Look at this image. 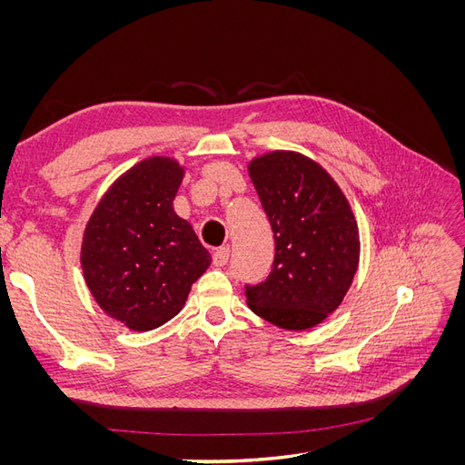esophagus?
I'll list each match as a JSON object with an SVG mask.
<instances>
[{"instance_id":"34e87169","label":"esophagus","mask_w":465,"mask_h":465,"mask_svg":"<svg viewBox=\"0 0 465 465\" xmlns=\"http://www.w3.org/2000/svg\"><path fill=\"white\" fill-rule=\"evenodd\" d=\"M229 256H231V250L229 248H219L213 252V263L217 267H223L224 263L229 262Z\"/></svg>"}]
</instances>
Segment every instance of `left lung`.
Masks as SVG:
<instances>
[{
  "label": "left lung",
  "instance_id": "left-lung-1",
  "mask_svg": "<svg viewBox=\"0 0 465 465\" xmlns=\"http://www.w3.org/2000/svg\"><path fill=\"white\" fill-rule=\"evenodd\" d=\"M248 173L275 238L272 273L246 285L250 311L283 330L314 328L341 304L357 273L353 211L335 180L301 153H265Z\"/></svg>",
  "mask_w": 465,
  "mask_h": 465
}]
</instances>
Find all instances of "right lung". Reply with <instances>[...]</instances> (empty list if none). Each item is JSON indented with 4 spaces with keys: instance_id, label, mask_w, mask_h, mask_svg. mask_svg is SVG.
Masks as SVG:
<instances>
[{
    "instance_id": "1",
    "label": "right lung",
    "mask_w": 465,
    "mask_h": 465,
    "mask_svg": "<svg viewBox=\"0 0 465 465\" xmlns=\"http://www.w3.org/2000/svg\"><path fill=\"white\" fill-rule=\"evenodd\" d=\"M184 168L171 157L134 164L94 207L81 267L96 304L125 328L149 331L174 318L211 263L173 202Z\"/></svg>"
}]
</instances>
